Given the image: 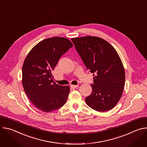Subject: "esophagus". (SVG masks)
Masks as SVG:
<instances>
[{
	"mask_svg": "<svg viewBox=\"0 0 147 147\" xmlns=\"http://www.w3.org/2000/svg\"><path fill=\"white\" fill-rule=\"evenodd\" d=\"M70 87L73 88H78L79 87V86L78 85H71Z\"/></svg>",
	"mask_w": 147,
	"mask_h": 147,
	"instance_id": "obj_1",
	"label": "esophagus"
}]
</instances>
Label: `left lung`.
I'll return each instance as SVG.
<instances>
[{
	"instance_id": "left-lung-1",
	"label": "left lung",
	"mask_w": 147,
	"mask_h": 147,
	"mask_svg": "<svg viewBox=\"0 0 147 147\" xmlns=\"http://www.w3.org/2000/svg\"><path fill=\"white\" fill-rule=\"evenodd\" d=\"M84 63L93 73L91 94L86 98L88 106L99 112L113 108L121 97L125 72L115 48L105 39L87 36L72 38Z\"/></svg>"
}]
</instances>
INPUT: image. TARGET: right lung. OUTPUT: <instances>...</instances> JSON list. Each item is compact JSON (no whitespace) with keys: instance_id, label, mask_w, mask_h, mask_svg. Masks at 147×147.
I'll return each instance as SVG.
<instances>
[{"instance_id":"obj_1","label":"right lung","mask_w":147,"mask_h":147,"mask_svg":"<svg viewBox=\"0 0 147 147\" xmlns=\"http://www.w3.org/2000/svg\"><path fill=\"white\" fill-rule=\"evenodd\" d=\"M73 47L65 38H47L28 53L23 66L22 84L26 94L38 109L44 112L56 110L65 104L69 86H62L53 80L52 71L60 57Z\"/></svg>"}]
</instances>
